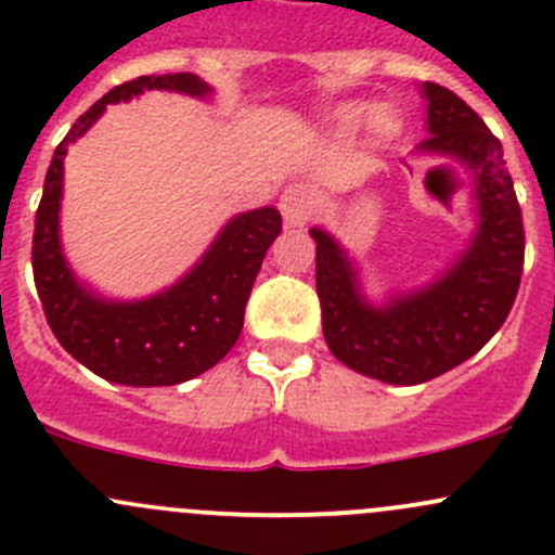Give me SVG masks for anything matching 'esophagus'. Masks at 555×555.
<instances>
[{"label": "esophagus", "mask_w": 555, "mask_h": 555, "mask_svg": "<svg viewBox=\"0 0 555 555\" xmlns=\"http://www.w3.org/2000/svg\"><path fill=\"white\" fill-rule=\"evenodd\" d=\"M313 206H317V201H313V193L306 184H289L282 193V198H279L284 222L293 228H304L311 220Z\"/></svg>", "instance_id": "34e87169"}]
</instances>
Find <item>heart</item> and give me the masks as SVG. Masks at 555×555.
<instances>
[{
    "instance_id": "b5f03b06",
    "label": "heart",
    "mask_w": 555,
    "mask_h": 555,
    "mask_svg": "<svg viewBox=\"0 0 555 555\" xmlns=\"http://www.w3.org/2000/svg\"><path fill=\"white\" fill-rule=\"evenodd\" d=\"M354 117H357L354 112H349V115H346V122H354Z\"/></svg>"
}]
</instances>
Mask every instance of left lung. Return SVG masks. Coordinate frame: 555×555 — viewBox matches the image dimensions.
Instances as JSON below:
<instances>
[{
  "mask_svg": "<svg viewBox=\"0 0 555 555\" xmlns=\"http://www.w3.org/2000/svg\"><path fill=\"white\" fill-rule=\"evenodd\" d=\"M429 137L422 150L475 171L480 225L473 246L433 287L373 309L357 293L354 268L313 228L317 295L330 351L351 371L386 384H424L483 349L505 324L524 273V217L502 142L478 112L438 82H424Z\"/></svg>",
  "mask_w": 555,
  "mask_h": 555,
  "instance_id": "8db88e82",
  "label": "left lung"
}]
</instances>
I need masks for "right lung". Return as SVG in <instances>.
Masks as SVG:
<instances>
[{"instance_id": "right-lung-1", "label": "right lung", "mask_w": 555, "mask_h": 555, "mask_svg": "<svg viewBox=\"0 0 555 555\" xmlns=\"http://www.w3.org/2000/svg\"><path fill=\"white\" fill-rule=\"evenodd\" d=\"M153 88L190 96L209 93V86L190 72L144 75L112 88L77 117L55 147L31 238L35 287L59 344L88 371L126 386H173L215 367L242 335L251 284L268 246L282 233V215L273 206L238 215L182 282L139 304H106L75 282L59 244L66 150L93 126L106 104L126 102Z\"/></svg>"}]
</instances>
